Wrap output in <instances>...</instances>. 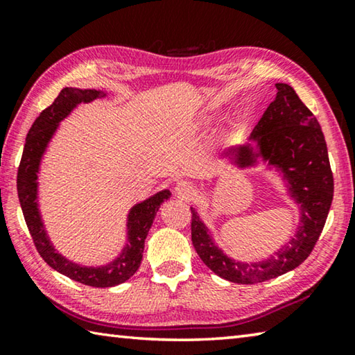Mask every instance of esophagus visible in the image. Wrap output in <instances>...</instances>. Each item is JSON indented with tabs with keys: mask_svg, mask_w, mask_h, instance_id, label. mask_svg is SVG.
Returning <instances> with one entry per match:
<instances>
[{
	"mask_svg": "<svg viewBox=\"0 0 355 355\" xmlns=\"http://www.w3.org/2000/svg\"><path fill=\"white\" fill-rule=\"evenodd\" d=\"M175 194L182 199H191L194 196V186L189 182H178L175 184Z\"/></svg>",
	"mask_w": 355,
	"mask_h": 355,
	"instance_id": "34e87169",
	"label": "esophagus"
}]
</instances>
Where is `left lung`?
<instances>
[{
	"label": "left lung",
	"instance_id": "left-lung-1",
	"mask_svg": "<svg viewBox=\"0 0 355 355\" xmlns=\"http://www.w3.org/2000/svg\"><path fill=\"white\" fill-rule=\"evenodd\" d=\"M275 87V100L258 120L248 142L228 148L222 161L238 171L264 166L279 173L299 209L290 241L264 260H235L219 248L197 208L191 207V236L197 255L216 275L233 284H260L297 268L313 250L334 197V177L320 123L291 86L277 83Z\"/></svg>",
	"mask_w": 355,
	"mask_h": 355
}]
</instances>
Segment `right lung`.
Returning <instances> with one entry per match:
<instances>
[{
	"label": "right lung",
	"instance_id": "add662e5",
	"mask_svg": "<svg viewBox=\"0 0 355 355\" xmlns=\"http://www.w3.org/2000/svg\"><path fill=\"white\" fill-rule=\"evenodd\" d=\"M103 97H106V92L98 89L64 87L53 105L40 112L31 130L28 131L19 175H17V191H19L21 211L40 257L46 261L48 266L65 277L94 288L116 286L135 275L141 266L146 238L153 225L155 216L163 202L171 199L172 196L169 189H161L147 197L146 200L135 203L128 209L127 222H125L127 236H125L123 248L114 257V260L106 264L87 266V264L76 263L62 255L53 244L40 211L39 175L42 161L45 158L50 144L55 139L58 130L61 128V122L80 105L92 103L94 100Z\"/></svg>",
	"mask_w": 355,
	"mask_h": 355
}]
</instances>
